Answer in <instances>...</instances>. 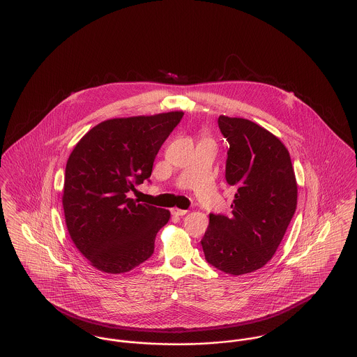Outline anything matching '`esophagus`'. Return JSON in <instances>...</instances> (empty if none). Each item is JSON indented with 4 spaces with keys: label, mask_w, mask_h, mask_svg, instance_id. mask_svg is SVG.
Here are the masks:
<instances>
[{
    "label": "esophagus",
    "mask_w": 357,
    "mask_h": 357,
    "mask_svg": "<svg viewBox=\"0 0 357 357\" xmlns=\"http://www.w3.org/2000/svg\"><path fill=\"white\" fill-rule=\"evenodd\" d=\"M171 213H172L174 216H185V215L188 213V211H185V209H178V208H172V209H171Z\"/></svg>",
    "instance_id": "esophagus-1"
}]
</instances>
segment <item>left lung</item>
Wrapping results in <instances>:
<instances>
[{
    "instance_id": "8db88e82",
    "label": "left lung",
    "mask_w": 357,
    "mask_h": 357,
    "mask_svg": "<svg viewBox=\"0 0 357 357\" xmlns=\"http://www.w3.org/2000/svg\"><path fill=\"white\" fill-rule=\"evenodd\" d=\"M220 132L229 144L225 181L238 190L231 215H211L201 239L205 259L227 275L265 266L294 218L298 186L289 153L266 129L220 115Z\"/></svg>"
}]
</instances>
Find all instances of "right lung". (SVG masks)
<instances>
[{
  "instance_id": "obj_1",
  "label": "right lung",
  "mask_w": 357,
  "mask_h": 357,
  "mask_svg": "<svg viewBox=\"0 0 357 357\" xmlns=\"http://www.w3.org/2000/svg\"><path fill=\"white\" fill-rule=\"evenodd\" d=\"M182 111L115 118L92 128L75 146L62 205L73 243L96 269L125 273L145 262L169 212L128 197L149 181L155 158Z\"/></svg>"
}]
</instances>
